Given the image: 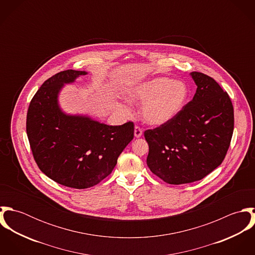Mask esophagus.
Masks as SVG:
<instances>
[{"instance_id": "1", "label": "esophagus", "mask_w": 255, "mask_h": 255, "mask_svg": "<svg viewBox=\"0 0 255 255\" xmlns=\"http://www.w3.org/2000/svg\"><path fill=\"white\" fill-rule=\"evenodd\" d=\"M142 135V129L139 128V127H135L134 128V136L135 137H141Z\"/></svg>"}]
</instances>
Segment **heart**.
Segmentation results:
<instances>
[{
  "mask_svg": "<svg viewBox=\"0 0 255 255\" xmlns=\"http://www.w3.org/2000/svg\"><path fill=\"white\" fill-rule=\"evenodd\" d=\"M187 97L186 85L169 77H157L135 87L128 95L131 102L145 104L142 118L151 126H162L182 109Z\"/></svg>",
  "mask_w": 255,
  "mask_h": 255,
  "instance_id": "obj_1",
  "label": "heart"
}]
</instances>
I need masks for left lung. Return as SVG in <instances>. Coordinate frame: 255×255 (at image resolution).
I'll return each mask as SVG.
<instances>
[{"instance_id":"1","label":"left lung","mask_w":255,"mask_h":255,"mask_svg":"<svg viewBox=\"0 0 255 255\" xmlns=\"http://www.w3.org/2000/svg\"><path fill=\"white\" fill-rule=\"evenodd\" d=\"M196 92L170 122L144 131L147 166L170 184L196 182L220 166L234 131V107L210 76L190 73Z\"/></svg>"}]
</instances>
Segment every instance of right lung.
<instances>
[{"label": "right lung", "instance_id": "right-lung-1", "mask_svg": "<svg viewBox=\"0 0 255 255\" xmlns=\"http://www.w3.org/2000/svg\"><path fill=\"white\" fill-rule=\"evenodd\" d=\"M86 73L68 70L48 78L31 99L26 117V133L39 169L54 182L77 189L107 178L134 135L132 122L107 126L60 109L58 94L64 84Z\"/></svg>", "mask_w": 255, "mask_h": 255}]
</instances>
